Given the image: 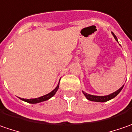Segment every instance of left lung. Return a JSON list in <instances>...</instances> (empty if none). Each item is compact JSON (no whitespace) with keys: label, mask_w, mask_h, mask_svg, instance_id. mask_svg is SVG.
I'll return each mask as SVG.
<instances>
[{"label":"left lung","mask_w":132,"mask_h":132,"mask_svg":"<svg viewBox=\"0 0 132 132\" xmlns=\"http://www.w3.org/2000/svg\"><path fill=\"white\" fill-rule=\"evenodd\" d=\"M112 35H113V36H114V38L116 39V40L118 42V39H117V37H116V36L113 33H112ZM123 86L124 85H123L120 88H119L118 90H116V92H114V93H111V94H110V95H107V96H93V95H90V94H88V93H85L84 91H82V93L85 95V96L87 98L88 100L90 101H92V102H107V101H109V100H110L112 98H115L118 94V93H120V90L123 89Z\"/></svg>","instance_id":"8db88e82"}]
</instances>
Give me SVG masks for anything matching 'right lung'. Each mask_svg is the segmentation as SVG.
Listing matches in <instances>:
<instances>
[{"instance_id":"1","label":"right lung","mask_w":132,"mask_h":132,"mask_svg":"<svg viewBox=\"0 0 132 132\" xmlns=\"http://www.w3.org/2000/svg\"><path fill=\"white\" fill-rule=\"evenodd\" d=\"M58 88H59V83L57 84V87L55 88L52 91H51L50 93H47L46 95H44L43 96H41V97L39 98H30V99H27V98H21L22 101H25L26 102L30 103V104H36V103L42 102H44V101H47L49 98H50L51 97H52L55 93L57 92V90H58Z\"/></svg>"}]
</instances>
